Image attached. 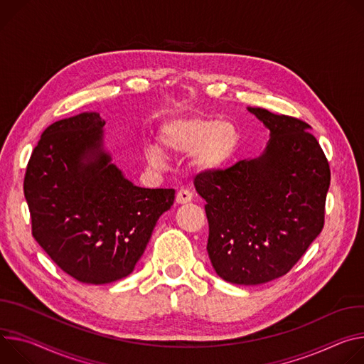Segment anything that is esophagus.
Listing matches in <instances>:
<instances>
[{
	"instance_id": "esophagus-1",
	"label": "esophagus",
	"mask_w": 364,
	"mask_h": 364,
	"mask_svg": "<svg viewBox=\"0 0 364 364\" xmlns=\"http://www.w3.org/2000/svg\"><path fill=\"white\" fill-rule=\"evenodd\" d=\"M192 200V192L185 189V188H181L176 193V204H188Z\"/></svg>"
}]
</instances>
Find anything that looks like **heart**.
I'll return each mask as SVG.
<instances>
[{
	"instance_id": "heart-1",
	"label": "heart",
	"mask_w": 364,
	"mask_h": 364,
	"mask_svg": "<svg viewBox=\"0 0 364 364\" xmlns=\"http://www.w3.org/2000/svg\"><path fill=\"white\" fill-rule=\"evenodd\" d=\"M157 139L160 148L168 154H191L192 168L205 175L224 169L241 144L240 129L232 121L213 115L169 119L160 127ZM161 151L151 143L144 146V157L150 166L159 168L165 164V154Z\"/></svg>"
}]
</instances>
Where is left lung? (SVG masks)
<instances>
[{
  "label": "left lung",
  "instance_id": "left-lung-1",
  "mask_svg": "<svg viewBox=\"0 0 364 364\" xmlns=\"http://www.w3.org/2000/svg\"><path fill=\"white\" fill-rule=\"evenodd\" d=\"M270 132L263 153L195 178L210 224L217 274L262 285L287 274L324 227L330 166L304 121L247 108Z\"/></svg>",
  "mask_w": 364,
  "mask_h": 364
}]
</instances>
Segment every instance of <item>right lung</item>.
Wrapping results in <instances>:
<instances>
[{
	"label": "right lung",
	"mask_w": 364,
	"mask_h": 364,
	"mask_svg": "<svg viewBox=\"0 0 364 364\" xmlns=\"http://www.w3.org/2000/svg\"><path fill=\"white\" fill-rule=\"evenodd\" d=\"M105 119L80 112L49 126L28 160L33 237L69 276L91 285L129 276L175 189L136 186L104 144Z\"/></svg>",
	"instance_id": "obj_1"
}]
</instances>
